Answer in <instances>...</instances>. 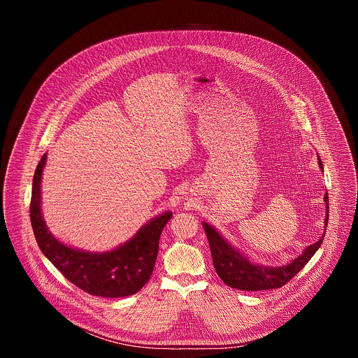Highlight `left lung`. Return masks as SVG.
I'll use <instances>...</instances> for the list:
<instances>
[{"label":"left lung","instance_id":"1","mask_svg":"<svg viewBox=\"0 0 358 358\" xmlns=\"http://www.w3.org/2000/svg\"><path fill=\"white\" fill-rule=\"evenodd\" d=\"M319 167L323 171V164L320 159H319ZM324 206H326L324 227H327V221H329L327 192L324 195ZM202 228L207 234L214 268L217 271V275L221 278V280L232 289L250 290V292L278 289V287H282L285 283H287L304 268L306 264L313 258V255L320 248L326 234V228H324V232L319 241H316L313 245H309L308 248H304L299 257H296L286 265L268 266V265H261L258 262L252 261L246 253H243L241 249L234 246L211 224L202 222Z\"/></svg>","mask_w":358,"mask_h":358}]
</instances>
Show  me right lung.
<instances>
[{
  "label": "right lung",
  "mask_w": 358,
  "mask_h": 358,
  "mask_svg": "<svg viewBox=\"0 0 358 358\" xmlns=\"http://www.w3.org/2000/svg\"><path fill=\"white\" fill-rule=\"evenodd\" d=\"M45 164L46 152L34 174L29 207L31 225L42 253L69 282L89 294L124 297L137 293L155 269L159 239L173 213L151 218L129 241L110 250L92 252L71 246L54 236L43 220L41 182Z\"/></svg>",
  "instance_id": "add662e5"
}]
</instances>
